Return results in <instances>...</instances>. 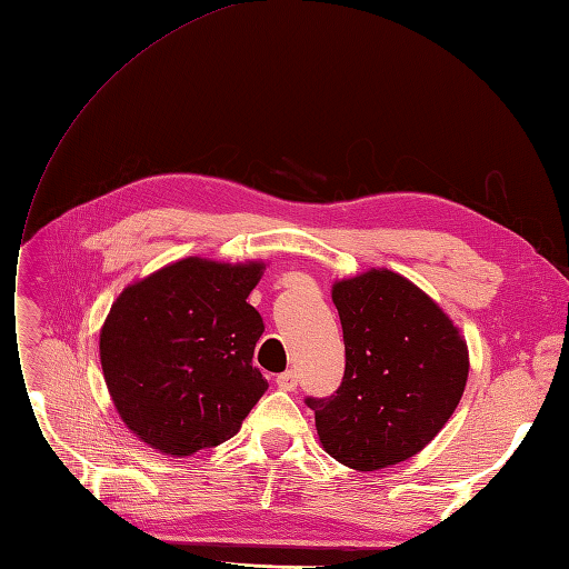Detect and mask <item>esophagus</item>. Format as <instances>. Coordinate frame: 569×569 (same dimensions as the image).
Listing matches in <instances>:
<instances>
[{"label":"esophagus","instance_id":"esophagus-1","mask_svg":"<svg viewBox=\"0 0 569 569\" xmlns=\"http://www.w3.org/2000/svg\"><path fill=\"white\" fill-rule=\"evenodd\" d=\"M277 385L281 390H286V392H292L298 388V373L296 371H286V373H281V376H277Z\"/></svg>","mask_w":569,"mask_h":569}]
</instances>
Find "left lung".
Here are the masks:
<instances>
[{"label":"left lung","instance_id":"obj_1","mask_svg":"<svg viewBox=\"0 0 569 569\" xmlns=\"http://www.w3.org/2000/svg\"><path fill=\"white\" fill-rule=\"evenodd\" d=\"M345 376L328 399L307 397L319 442L355 470L418 453L445 428L468 380V345L439 305L390 269L333 283Z\"/></svg>","mask_w":569,"mask_h":569}]
</instances>
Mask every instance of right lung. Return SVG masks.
Returning a JSON list of instances; mask_svg holds the SVG:
<instances>
[{"mask_svg": "<svg viewBox=\"0 0 569 569\" xmlns=\"http://www.w3.org/2000/svg\"><path fill=\"white\" fill-rule=\"evenodd\" d=\"M264 267L187 258L120 292L101 326V369L141 442L191 456L241 430L269 388L252 366L264 323L246 302Z\"/></svg>", "mask_w": 569, "mask_h": 569, "instance_id": "right-lung-1", "label": "right lung"}]
</instances>
